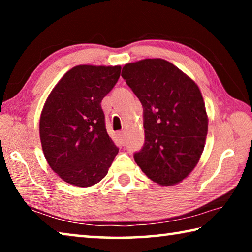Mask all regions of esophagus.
Segmentation results:
<instances>
[{"label":"esophagus","mask_w":252,"mask_h":252,"mask_svg":"<svg viewBox=\"0 0 252 252\" xmlns=\"http://www.w3.org/2000/svg\"><path fill=\"white\" fill-rule=\"evenodd\" d=\"M119 136H120V139H121V141L125 143V138H126V131H120L119 132Z\"/></svg>","instance_id":"esophagus-1"}]
</instances>
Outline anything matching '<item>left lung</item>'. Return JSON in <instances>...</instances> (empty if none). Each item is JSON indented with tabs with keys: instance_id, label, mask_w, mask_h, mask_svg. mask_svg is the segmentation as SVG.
Returning a JSON list of instances; mask_svg holds the SVG:
<instances>
[{
	"instance_id": "8db88e82",
	"label": "left lung",
	"mask_w": 252,
	"mask_h": 252,
	"mask_svg": "<svg viewBox=\"0 0 252 252\" xmlns=\"http://www.w3.org/2000/svg\"><path fill=\"white\" fill-rule=\"evenodd\" d=\"M121 76L143 106L144 144L134 161L148 178L173 186L199 162L208 132L198 85L162 59L127 63Z\"/></svg>"
}]
</instances>
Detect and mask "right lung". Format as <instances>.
I'll return each mask as SVG.
<instances>
[{"mask_svg":"<svg viewBox=\"0 0 252 252\" xmlns=\"http://www.w3.org/2000/svg\"><path fill=\"white\" fill-rule=\"evenodd\" d=\"M120 72V65L74 66L46 99L40 118L42 149L51 169L70 185L100 182L118 155L105 129L101 101Z\"/></svg>","mask_w":252,"mask_h":252,"instance_id":"add662e5","label":"right lung"}]
</instances>
